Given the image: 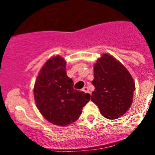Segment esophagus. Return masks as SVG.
Returning a JSON list of instances; mask_svg holds the SVG:
<instances>
[{"label": "esophagus", "instance_id": "obj_1", "mask_svg": "<svg viewBox=\"0 0 155 155\" xmlns=\"http://www.w3.org/2000/svg\"><path fill=\"white\" fill-rule=\"evenodd\" d=\"M82 91H84V92H85V93H89V94H91V92H90V91H89V89H88V87H83V89H82Z\"/></svg>", "mask_w": 155, "mask_h": 155}]
</instances>
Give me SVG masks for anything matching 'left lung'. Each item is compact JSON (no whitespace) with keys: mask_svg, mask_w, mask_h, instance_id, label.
Here are the masks:
<instances>
[{"mask_svg":"<svg viewBox=\"0 0 155 155\" xmlns=\"http://www.w3.org/2000/svg\"><path fill=\"white\" fill-rule=\"evenodd\" d=\"M94 90L91 100L109 120L125 114L133 103L135 84L127 68L110 54L104 53L94 65Z\"/></svg>","mask_w":155,"mask_h":155,"instance_id":"obj_1","label":"left lung"}]
</instances>
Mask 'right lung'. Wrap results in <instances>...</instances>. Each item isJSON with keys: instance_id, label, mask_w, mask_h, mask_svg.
<instances>
[{"instance_id": "add662e5", "label": "right lung", "mask_w": 155, "mask_h": 155, "mask_svg": "<svg viewBox=\"0 0 155 155\" xmlns=\"http://www.w3.org/2000/svg\"><path fill=\"white\" fill-rule=\"evenodd\" d=\"M66 63L59 55L49 59L39 71L33 89L35 105L42 116L61 127L76 121L90 100L89 94L74 89Z\"/></svg>"}]
</instances>
